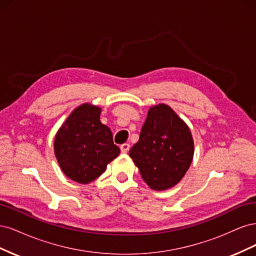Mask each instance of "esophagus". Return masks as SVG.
Segmentation results:
<instances>
[{"label":"esophagus","mask_w":256,"mask_h":256,"mask_svg":"<svg viewBox=\"0 0 256 256\" xmlns=\"http://www.w3.org/2000/svg\"><path fill=\"white\" fill-rule=\"evenodd\" d=\"M130 148V145L128 143H125V144H122L120 145V150L122 154H126Z\"/></svg>","instance_id":"1"}]
</instances>
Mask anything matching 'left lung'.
Masks as SVG:
<instances>
[{
	"label": "left lung",
	"instance_id": "left-lung-1",
	"mask_svg": "<svg viewBox=\"0 0 256 256\" xmlns=\"http://www.w3.org/2000/svg\"><path fill=\"white\" fill-rule=\"evenodd\" d=\"M193 154L194 143L187 124L171 106L160 104L148 110L140 138L129 156L148 187L162 191L182 180Z\"/></svg>",
	"mask_w": 256,
	"mask_h": 256
}]
</instances>
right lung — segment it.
<instances>
[{
    "label": "right lung",
    "mask_w": 256,
    "mask_h": 256,
    "mask_svg": "<svg viewBox=\"0 0 256 256\" xmlns=\"http://www.w3.org/2000/svg\"><path fill=\"white\" fill-rule=\"evenodd\" d=\"M102 109L83 104L72 112L54 138V154L63 173L79 184H90L118 156L110 128L100 122Z\"/></svg>",
    "instance_id": "add662e5"
}]
</instances>
